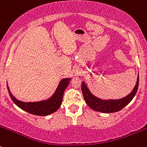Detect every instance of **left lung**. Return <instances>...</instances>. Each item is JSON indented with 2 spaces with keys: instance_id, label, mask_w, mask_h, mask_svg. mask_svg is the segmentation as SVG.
Instances as JSON below:
<instances>
[{
  "instance_id": "1",
  "label": "left lung",
  "mask_w": 147,
  "mask_h": 147,
  "mask_svg": "<svg viewBox=\"0 0 147 147\" xmlns=\"http://www.w3.org/2000/svg\"><path fill=\"white\" fill-rule=\"evenodd\" d=\"M138 87H139V75L137 77L136 85L134 88L133 90L126 97L121 98V99L103 100L98 98L92 95L85 82H82V92L84 99H85L87 105L90 108L96 111L109 113L119 111L120 110L127 105L136 95Z\"/></svg>"
}]
</instances>
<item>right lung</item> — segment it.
<instances>
[{"mask_svg":"<svg viewBox=\"0 0 147 147\" xmlns=\"http://www.w3.org/2000/svg\"><path fill=\"white\" fill-rule=\"evenodd\" d=\"M70 80L71 78H69L62 79L59 82L55 93L50 98H48L47 100L37 101V102H23L19 100L12 95L8 86V84H7V88L10 97L17 106L31 114L45 116L55 113L59 109L62 102L64 92L69 84Z\"/></svg>","mask_w":147,"mask_h":147,"instance_id":"right-lung-1","label":"right lung"}]
</instances>
